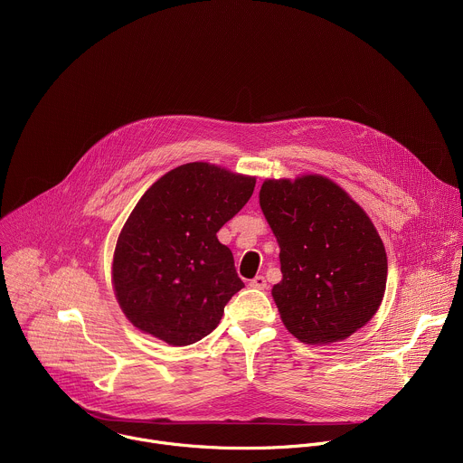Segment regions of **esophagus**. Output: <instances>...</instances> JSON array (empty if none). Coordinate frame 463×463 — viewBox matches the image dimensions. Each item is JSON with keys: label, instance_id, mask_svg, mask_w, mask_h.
Segmentation results:
<instances>
[{"label": "esophagus", "instance_id": "esophagus-1", "mask_svg": "<svg viewBox=\"0 0 463 463\" xmlns=\"http://www.w3.org/2000/svg\"><path fill=\"white\" fill-rule=\"evenodd\" d=\"M250 286L251 288H257V289H264L266 288V279L262 275H257L255 279L250 280Z\"/></svg>", "mask_w": 463, "mask_h": 463}]
</instances>
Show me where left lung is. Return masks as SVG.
<instances>
[{"mask_svg":"<svg viewBox=\"0 0 463 463\" xmlns=\"http://www.w3.org/2000/svg\"><path fill=\"white\" fill-rule=\"evenodd\" d=\"M260 208L280 246L271 295L306 344L347 338L376 313L387 277L380 235L349 195L320 175L264 181Z\"/></svg>","mask_w":463,"mask_h":463,"instance_id":"8db88e82","label":"left lung"}]
</instances>
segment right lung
Wrapping results in <instances>:
<instances>
[{
  "instance_id": "obj_1",
  "label": "right lung",
  "mask_w": 463,
  "mask_h": 463,
  "mask_svg": "<svg viewBox=\"0 0 463 463\" xmlns=\"http://www.w3.org/2000/svg\"><path fill=\"white\" fill-rule=\"evenodd\" d=\"M255 179L183 165L139 199L118 239L114 288L128 320L172 345L210 335L244 288L217 232L250 201Z\"/></svg>"
}]
</instances>
